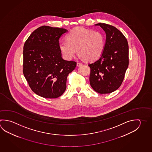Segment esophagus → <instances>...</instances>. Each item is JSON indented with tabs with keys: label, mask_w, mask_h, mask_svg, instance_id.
Segmentation results:
<instances>
[{
	"label": "esophagus",
	"mask_w": 152,
	"mask_h": 152,
	"mask_svg": "<svg viewBox=\"0 0 152 152\" xmlns=\"http://www.w3.org/2000/svg\"><path fill=\"white\" fill-rule=\"evenodd\" d=\"M83 64H82V63H80V62H77V66L78 67H80V66H81Z\"/></svg>",
	"instance_id": "34e87169"
}]
</instances>
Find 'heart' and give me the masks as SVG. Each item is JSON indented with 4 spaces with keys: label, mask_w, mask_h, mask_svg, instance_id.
<instances>
[{
    "label": "heart",
    "mask_w": 152,
    "mask_h": 152,
    "mask_svg": "<svg viewBox=\"0 0 152 152\" xmlns=\"http://www.w3.org/2000/svg\"><path fill=\"white\" fill-rule=\"evenodd\" d=\"M66 40L60 44L59 48L66 59H71L77 50L79 56L88 61H94L104 52L105 39L102 32L99 31L77 27L67 35Z\"/></svg>",
    "instance_id": "1"
}]
</instances>
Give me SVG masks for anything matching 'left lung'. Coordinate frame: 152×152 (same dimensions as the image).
Instances as JSON below:
<instances>
[{
	"instance_id": "left-lung-1",
	"label": "left lung",
	"mask_w": 152,
	"mask_h": 152,
	"mask_svg": "<svg viewBox=\"0 0 152 152\" xmlns=\"http://www.w3.org/2000/svg\"><path fill=\"white\" fill-rule=\"evenodd\" d=\"M105 31L106 40L104 52L90 67V83L96 92L112 93L122 84L129 66V46L125 36L116 28L99 23Z\"/></svg>"
}]
</instances>
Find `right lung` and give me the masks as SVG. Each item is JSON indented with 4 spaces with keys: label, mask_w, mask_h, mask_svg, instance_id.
<instances>
[{
    "label": "right lung",
    "mask_w": 152,
    "mask_h": 152,
    "mask_svg": "<svg viewBox=\"0 0 152 152\" xmlns=\"http://www.w3.org/2000/svg\"><path fill=\"white\" fill-rule=\"evenodd\" d=\"M67 31L43 26L30 35L23 47V72L30 87L45 98H56L66 89L68 74L76 62L62 59L59 39Z\"/></svg>",
    "instance_id": "obj_1"
}]
</instances>
